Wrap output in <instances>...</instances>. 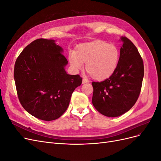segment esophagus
<instances>
[{
    "mask_svg": "<svg viewBox=\"0 0 161 161\" xmlns=\"http://www.w3.org/2000/svg\"><path fill=\"white\" fill-rule=\"evenodd\" d=\"M89 82V80H87V79H82V84H85V83H86V82Z\"/></svg>",
    "mask_w": 161,
    "mask_h": 161,
    "instance_id": "esophagus-1",
    "label": "esophagus"
}]
</instances>
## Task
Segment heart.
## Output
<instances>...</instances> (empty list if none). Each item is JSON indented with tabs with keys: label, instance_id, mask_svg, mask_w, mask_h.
Instances as JSON below:
<instances>
[{
	"label": "heart",
	"instance_id": "b5f03b06",
	"mask_svg": "<svg viewBox=\"0 0 161 161\" xmlns=\"http://www.w3.org/2000/svg\"><path fill=\"white\" fill-rule=\"evenodd\" d=\"M119 59V52L115 46L103 41L96 40L77 46L75 53L69 56L71 66L81 69L85 63V70L92 79L103 80L115 70Z\"/></svg>",
	"mask_w": 161,
	"mask_h": 161
}]
</instances>
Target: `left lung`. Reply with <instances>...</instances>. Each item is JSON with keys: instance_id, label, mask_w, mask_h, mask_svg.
Listing matches in <instances>:
<instances>
[{"instance_id": "left-lung-1", "label": "left lung", "mask_w": 161, "mask_h": 161, "mask_svg": "<svg viewBox=\"0 0 161 161\" xmlns=\"http://www.w3.org/2000/svg\"><path fill=\"white\" fill-rule=\"evenodd\" d=\"M115 70L108 79L92 82V103L100 114L118 117L128 111L138 100L144 77V64L137 47L126 37Z\"/></svg>"}]
</instances>
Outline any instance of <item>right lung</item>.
Listing matches in <instances>:
<instances>
[{
  "label": "right lung",
  "instance_id": "right-lung-1",
  "mask_svg": "<svg viewBox=\"0 0 161 161\" xmlns=\"http://www.w3.org/2000/svg\"><path fill=\"white\" fill-rule=\"evenodd\" d=\"M62 52L54 40L37 39L24 48L14 64L19 100L29 114L42 120L59 118L82 83L79 75L65 71L68 60Z\"/></svg>",
  "mask_w": 161,
  "mask_h": 161
}]
</instances>
